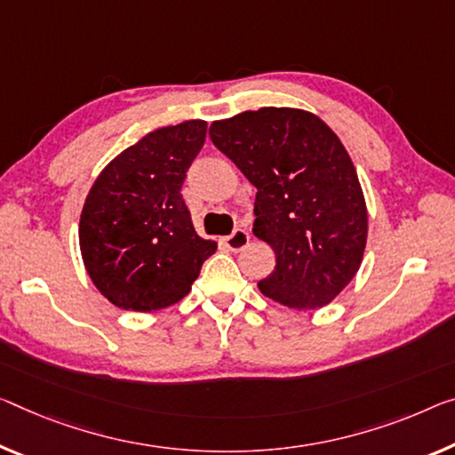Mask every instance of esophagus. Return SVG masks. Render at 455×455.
Instances as JSON below:
<instances>
[{
  "label": "esophagus",
  "instance_id": "1",
  "mask_svg": "<svg viewBox=\"0 0 455 455\" xmlns=\"http://www.w3.org/2000/svg\"><path fill=\"white\" fill-rule=\"evenodd\" d=\"M248 242H250V234H248V229H243V228H237V229H234L232 235L223 237V243H226V246L232 251H240L242 248H246Z\"/></svg>",
  "mask_w": 455,
  "mask_h": 455
}]
</instances>
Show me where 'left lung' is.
Segmentation results:
<instances>
[{
    "label": "left lung",
    "mask_w": 455,
    "mask_h": 455,
    "mask_svg": "<svg viewBox=\"0 0 455 455\" xmlns=\"http://www.w3.org/2000/svg\"><path fill=\"white\" fill-rule=\"evenodd\" d=\"M209 136L258 188L251 232L276 256L262 295L299 311L330 305L368 237L364 191L338 134L311 111L260 108L213 122Z\"/></svg>",
    "instance_id": "obj_1"
}]
</instances>
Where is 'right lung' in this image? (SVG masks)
I'll return each mask as SVG.
<instances>
[{
    "label": "right lung",
    "mask_w": 455,
    "mask_h": 455,
    "mask_svg": "<svg viewBox=\"0 0 455 455\" xmlns=\"http://www.w3.org/2000/svg\"><path fill=\"white\" fill-rule=\"evenodd\" d=\"M207 122L158 128L120 152L91 185L79 221L83 264L97 291L125 311L179 303L218 250L195 232L180 195Z\"/></svg>",
    "instance_id": "right-lung-1"
}]
</instances>
